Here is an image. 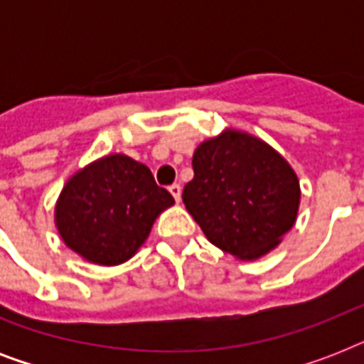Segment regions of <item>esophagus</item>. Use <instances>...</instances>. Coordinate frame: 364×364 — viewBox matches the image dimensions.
Segmentation results:
<instances>
[{"instance_id":"1","label":"esophagus","mask_w":364,"mask_h":364,"mask_svg":"<svg viewBox=\"0 0 364 364\" xmlns=\"http://www.w3.org/2000/svg\"><path fill=\"white\" fill-rule=\"evenodd\" d=\"M170 193L171 196L176 198L177 204H179V202H181V185H179V183H173V185L170 187Z\"/></svg>"}]
</instances>
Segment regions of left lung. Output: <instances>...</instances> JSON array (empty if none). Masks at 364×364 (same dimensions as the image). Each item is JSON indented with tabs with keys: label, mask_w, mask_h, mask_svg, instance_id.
<instances>
[{
	"label": "left lung",
	"mask_w": 364,
	"mask_h": 364,
	"mask_svg": "<svg viewBox=\"0 0 364 364\" xmlns=\"http://www.w3.org/2000/svg\"><path fill=\"white\" fill-rule=\"evenodd\" d=\"M183 204L205 238L240 260H257L293 228L300 183L276 149L247 132L225 128L193 154Z\"/></svg>",
	"instance_id": "obj_1"
}]
</instances>
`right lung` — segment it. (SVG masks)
<instances>
[{"mask_svg": "<svg viewBox=\"0 0 364 364\" xmlns=\"http://www.w3.org/2000/svg\"><path fill=\"white\" fill-rule=\"evenodd\" d=\"M176 204L147 166L122 153L94 160L65 181L54 225L87 262L117 266L137 253L156 217Z\"/></svg>", "mask_w": 364, "mask_h": 364, "instance_id": "right-lung-1", "label": "right lung"}]
</instances>
